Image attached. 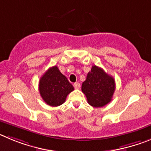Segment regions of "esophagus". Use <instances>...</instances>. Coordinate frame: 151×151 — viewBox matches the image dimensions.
I'll list each match as a JSON object with an SVG mask.
<instances>
[{"instance_id":"34e87169","label":"esophagus","mask_w":151,"mask_h":151,"mask_svg":"<svg viewBox=\"0 0 151 151\" xmlns=\"http://www.w3.org/2000/svg\"><path fill=\"white\" fill-rule=\"evenodd\" d=\"M74 87L75 88V89H80V87H81V84L79 83H77V82L74 83Z\"/></svg>"}]
</instances>
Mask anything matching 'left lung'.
<instances>
[{
  "instance_id": "8db88e82",
  "label": "left lung",
  "mask_w": 151,
  "mask_h": 151,
  "mask_svg": "<svg viewBox=\"0 0 151 151\" xmlns=\"http://www.w3.org/2000/svg\"><path fill=\"white\" fill-rule=\"evenodd\" d=\"M81 89L91 106L101 108L112 100L115 91L114 79L102 68L93 65L83 83Z\"/></svg>"
}]
</instances>
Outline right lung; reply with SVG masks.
<instances>
[{
	"mask_svg": "<svg viewBox=\"0 0 151 151\" xmlns=\"http://www.w3.org/2000/svg\"><path fill=\"white\" fill-rule=\"evenodd\" d=\"M74 86L57 66L50 68L40 79L39 91L43 101L48 105L57 107L63 104Z\"/></svg>",
	"mask_w": 151,
	"mask_h": 151,
	"instance_id": "add662e5",
	"label": "right lung"
}]
</instances>
